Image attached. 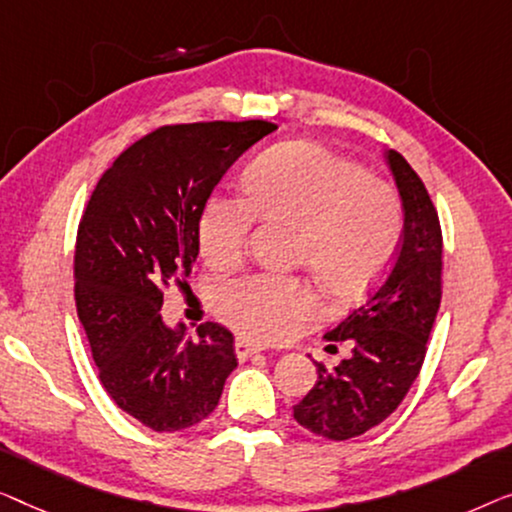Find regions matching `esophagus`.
Instances as JSON below:
<instances>
[{
	"label": "esophagus",
	"mask_w": 512,
	"mask_h": 512,
	"mask_svg": "<svg viewBox=\"0 0 512 512\" xmlns=\"http://www.w3.org/2000/svg\"><path fill=\"white\" fill-rule=\"evenodd\" d=\"M234 350H236V357H239V359H248V357L259 355V352H262V348H259L257 343L246 341V338H236Z\"/></svg>",
	"instance_id": "obj_1"
}]
</instances>
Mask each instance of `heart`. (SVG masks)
Instances as JSON below:
<instances>
[{
    "mask_svg": "<svg viewBox=\"0 0 512 512\" xmlns=\"http://www.w3.org/2000/svg\"><path fill=\"white\" fill-rule=\"evenodd\" d=\"M246 199L215 192L199 213L197 239L215 269L239 264L255 220L294 225L292 259L308 264L336 297L376 280L399 246L401 201L390 183L311 141L280 143L243 171ZM213 308L255 341H285L320 315L306 278L253 273L220 283Z\"/></svg>",
    "mask_w": 512,
    "mask_h": 512,
    "instance_id": "1",
    "label": "heart"
}]
</instances>
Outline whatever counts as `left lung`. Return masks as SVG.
I'll return each mask as SVG.
<instances>
[{
    "label": "left lung",
    "mask_w": 512,
    "mask_h": 512,
    "mask_svg": "<svg viewBox=\"0 0 512 512\" xmlns=\"http://www.w3.org/2000/svg\"><path fill=\"white\" fill-rule=\"evenodd\" d=\"M385 157L403 206L397 257L364 304L325 334L327 341L348 343L352 355L334 369L315 362L318 380L294 406V420L329 441L362 436L397 410L422 369L441 306L438 213L420 176L397 150H387Z\"/></svg>",
    "instance_id": "left-lung-1"
}]
</instances>
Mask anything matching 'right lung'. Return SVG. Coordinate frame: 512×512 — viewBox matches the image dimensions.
<instances>
[{"label": "right lung", "instance_id": "obj_1", "mask_svg": "<svg viewBox=\"0 0 512 512\" xmlns=\"http://www.w3.org/2000/svg\"><path fill=\"white\" fill-rule=\"evenodd\" d=\"M278 129L266 120L155 129L118 155L85 206L76 236V311L99 380L118 408L153 431L206 420L236 369L234 336H197L162 320L164 287L199 255V213L227 169Z\"/></svg>", "mask_w": 512, "mask_h": 512}]
</instances>
